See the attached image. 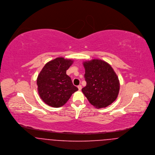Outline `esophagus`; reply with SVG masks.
Returning a JSON list of instances; mask_svg holds the SVG:
<instances>
[{"mask_svg": "<svg viewBox=\"0 0 155 155\" xmlns=\"http://www.w3.org/2000/svg\"><path fill=\"white\" fill-rule=\"evenodd\" d=\"M78 89H79V91H81V90L82 89V86H81V85H78Z\"/></svg>", "mask_w": 155, "mask_h": 155, "instance_id": "obj_1", "label": "esophagus"}]
</instances>
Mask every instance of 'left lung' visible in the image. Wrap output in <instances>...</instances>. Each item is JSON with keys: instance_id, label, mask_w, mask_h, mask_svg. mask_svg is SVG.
<instances>
[{"instance_id": "obj_1", "label": "left lung", "mask_w": 155, "mask_h": 155, "mask_svg": "<svg viewBox=\"0 0 155 155\" xmlns=\"http://www.w3.org/2000/svg\"><path fill=\"white\" fill-rule=\"evenodd\" d=\"M85 69L87 85L82 91L95 108L106 107L117 97L120 84L113 68L107 62L98 59L83 63Z\"/></svg>"}]
</instances>
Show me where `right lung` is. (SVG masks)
Segmentation results:
<instances>
[{"label": "right lung", "instance_id": "1", "mask_svg": "<svg viewBox=\"0 0 155 155\" xmlns=\"http://www.w3.org/2000/svg\"><path fill=\"white\" fill-rule=\"evenodd\" d=\"M73 60L58 57L47 63L37 78L39 95L45 103L53 107L65 104L78 88L73 85L66 70Z\"/></svg>", "mask_w": 155, "mask_h": 155}]
</instances>
